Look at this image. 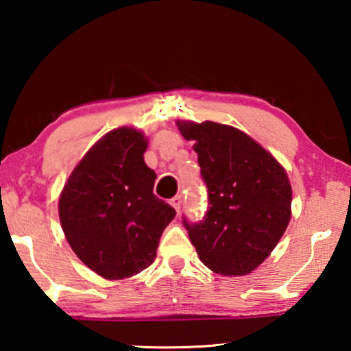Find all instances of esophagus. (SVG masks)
<instances>
[{
	"label": "esophagus",
	"instance_id": "obj_1",
	"mask_svg": "<svg viewBox=\"0 0 351 351\" xmlns=\"http://www.w3.org/2000/svg\"><path fill=\"white\" fill-rule=\"evenodd\" d=\"M171 204H172V208H174L177 213H179L180 210V206H182V196L180 195H177V196H174V198L171 199Z\"/></svg>",
	"mask_w": 351,
	"mask_h": 351
}]
</instances>
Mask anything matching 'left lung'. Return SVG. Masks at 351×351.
<instances>
[{"instance_id":"obj_1","label":"left lung","mask_w":351,"mask_h":351,"mask_svg":"<svg viewBox=\"0 0 351 351\" xmlns=\"http://www.w3.org/2000/svg\"><path fill=\"white\" fill-rule=\"evenodd\" d=\"M198 153L209 206L203 220L184 217L190 241L209 270L251 273L270 256L291 220L292 190L282 166L237 128L177 121Z\"/></svg>"}]
</instances>
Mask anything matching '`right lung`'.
<instances>
[{"mask_svg":"<svg viewBox=\"0 0 351 351\" xmlns=\"http://www.w3.org/2000/svg\"><path fill=\"white\" fill-rule=\"evenodd\" d=\"M147 138L118 128L95 142L59 198L65 238L84 265L107 280L150 267L176 210L153 193L156 174L143 161Z\"/></svg>","mask_w":351,"mask_h":351,"instance_id":"add662e5","label":"right lung"}]
</instances>
